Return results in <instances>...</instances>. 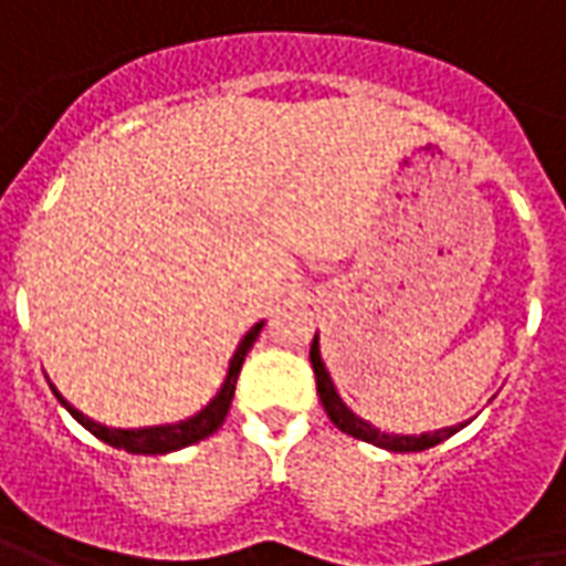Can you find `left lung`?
Segmentation results:
<instances>
[{"mask_svg": "<svg viewBox=\"0 0 566 566\" xmlns=\"http://www.w3.org/2000/svg\"><path fill=\"white\" fill-rule=\"evenodd\" d=\"M310 361L312 370H315V386H318V398H322L324 410H327V417L331 422L337 426L339 432L352 434V438H358V441H367V444H377L382 450H392V453H417V450H429L434 444H441V441H448L450 434H457L460 429L469 426L465 422H457V426H444V429H434V432H422V434H395V432H382L377 426H370L367 420H361L355 410H352L343 398H339L337 386H334V379L327 374V367L322 361V346H318V334L312 339V349H310Z\"/></svg>", "mask_w": 566, "mask_h": 566, "instance_id": "left-lung-1", "label": "left lung"}]
</instances>
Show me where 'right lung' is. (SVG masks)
I'll return each mask as SVG.
<instances>
[{"label": "right lung", "instance_id": "right-lung-1", "mask_svg": "<svg viewBox=\"0 0 566 566\" xmlns=\"http://www.w3.org/2000/svg\"><path fill=\"white\" fill-rule=\"evenodd\" d=\"M260 331H263V322L254 324V327H251V331L242 337L235 355L229 358L227 379H223L220 392H217L208 405L201 407L199 413H192V417H187V420H180V422L144 426V429H113V426H104V422L85 417V413L70 405V401H66L54 386H51V392L57 395V401L73 413V420L82 422L94 438H101V441L109 444V448L125 450V453H140V457H161V453H174V450L189 448V444H196V441H205L208 434H214L217 429L223 426V420H227V413H229V405H232V395H235V379H239V370H242L244 365V355L251 352L254 339L260 337Z\"/></svg>", "mask_w": 566, "mask_h": 566}]
</instances>
